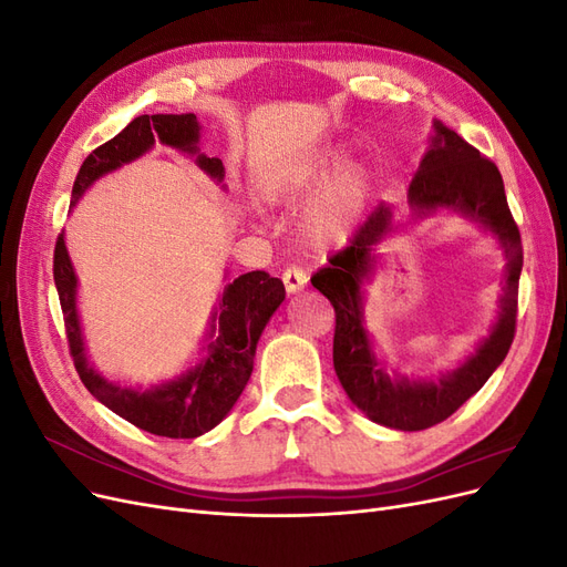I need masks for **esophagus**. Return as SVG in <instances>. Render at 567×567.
<instances>
[{
    "label": "esophagus",
    "mask_w": 567,
    "mask_h": 567,
    "mask_svg": "<svg viewBox=\"0 0 567 567\" xmlns=\"http://www.w3.org/2000/svg\"><path fill=\"white\" fill-rule=\"evenodd\" d=\"M281 279H284V286L288 293H298V290H302L307 284V274L300 267H288Z\"/></svg>",
    "instance_id": "esophagus-1"
}]
</instances>
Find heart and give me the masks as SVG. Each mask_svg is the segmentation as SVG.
I'll return each instance as SVG.
<instances>
[{"mask_svg": "<svg viewBox=\"0 0 567 567\" xmlns=\"http://www.w3.org/2000/svg\"><path fill=\"white\" fill-rule=\"evenodd\" d=\"M340 161V156H329L312 169H302L300 175L271 184V196L290 198L305 194L307 188L319 182L326 173L336 169ZM364 186L367 182L362 173H346L312 205V210L307 213L305 219V234L315 246L336 244L350 234V229L354 227L359 205H362L364 198Z\"/></svg>", "mask_w": 567, "mask_h": 567, "instance_id": "1", "label": "heart"}]
</instances>
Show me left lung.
Here are the masks:
<instances>
[{
	"label": "left lung",
	"instance_id": "obj_1",
	"mask_svg": "<svg viewBox=\"0 0 567 567\" xmlns=\"http://www.w3.org/2000/svg\"><path fill=\"white\" fill-rule=\"evenodd\" d=\"M406 198L419 215L452 208L473 217L496 234L506 252L499 321L466 364L435 383H409L406 379H390L375 362L362 326L359 284L371 271L373 246L392 231V208L388 203L375 205L350 238V246L331 255V265L315 274L312 286L331 300L336 310L333 367L348 398L375 423L398 431H425L450 419L463 402L471 400L508 354L518 319L523 244L516 219L508 210L499 167L442 123H435L431 148L409 182Z\"/></svg>",
	"mask_w": 567,
	"mask_h": 567
}]
</instances>
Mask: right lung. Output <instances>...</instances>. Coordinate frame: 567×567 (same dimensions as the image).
I'll return each instance as SVG.
<instances>
[{"label": "right lung", "mask_w": 567, "mask_h": 567, "mask_svg": "<svg viewBox=\"0 0 567 567\" xmlns=\"http://www.w3.org/2000/svg\"><path fill=\"white\" fill-rule=\"evenodd\" d=\"M198 132L200 127L194 113L134 117L123 132L94 148L84 158L73 184L71 205H75V200L84 194V188L94 179L111 173V169L123 163L140 158L156 140L167 146L196 153ZM198 165L215 179L225 177V167H221L219 158H208L200 153ZM54 281L65 321L68 350H71L73 364L84 388L101 404H106L132 425L142 427L146 433L173 440H192L208 433L229 414L252 373L257 340H260L274 310L286 298L281 279H274L265 271L241 274V277L227 286L225 296H221L219 317H215L217 338L208 346L205 362L173 383L140 392L113 385L87 367L75 312L78 281L71 257H68L65 250L63 234H59L54 248Z\"/></svg>", "instance_id": "1"}]
</instances>
